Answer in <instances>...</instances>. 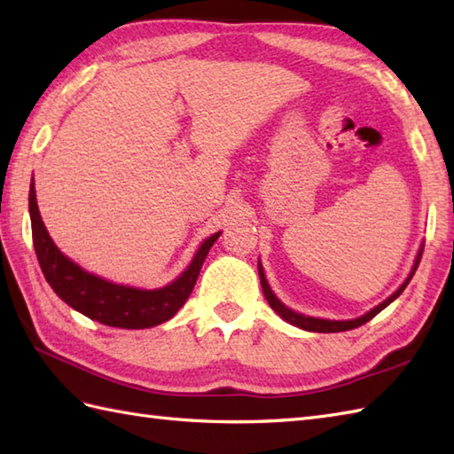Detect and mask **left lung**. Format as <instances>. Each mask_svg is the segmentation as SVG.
Here are the masks:
<instances>
[{"label": "left lung", "mask_w": 454, "mask_h": 454, "mask_svg": "<svg viewBox=\"0 0 454 454\" xmlns=\"http://www.w3.org/2000/svg\"><path fill=\"white\" fill-rule=\"evenodd\" d=\"M421 254H423V249H419L418 259H416V265H413L410 277L406 278V281H403V285L398 288L396 293H394L390 298H387V301H384V302H380V304L376 306V308H372L371 312H366L364 316H361V317H355V320H345V322L320 320V317H310V316H302V314H296V312H293L291 308H286V306H285L281 301H278V298L271 293V288H269V285H267V281H265V275H263V267H262V263H259V281H262V288H263V294H265V298H267L269 306H271L273 310H275L278 316H281L283 320H286L288 324H293V325H296V327H302V330H306V332H320V333L347 332V330H353V327H359V325H363V324H366V322H371L376 314L382 312L384 308H387L390 302L396 301V298L403 293V288H406V286H408V283L411 281L413 273L418 271V265H419V262H421Z\"/></svg>", "instance_id": "left-lung-1"}]
</instances>
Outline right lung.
Here are the masks:
<instances>
[{
	"instance_id": "1",
	"label": "right lung",
	"mask_w": 454,
	"mask_h": 454,
	"mask_svg": "<svg viewBox=\"0 0 454 454\" xmlns=\"http://www.w3.org/2000/svg\"><path fill=\"white\" fill-rule=\"evenodd\" d=\"M28 212H31L35 254L52 291L74 310L95 322L122 327V330H144V327H153L176 316L191 296L200 267L205 263L212 244L220 236L218 232L202 242L195 259L177 281L158 288V291H140V288L109 283L83 271L54 246L36 207L35 183H31V191H28Z\"/></svg>"
}]
</instances>
